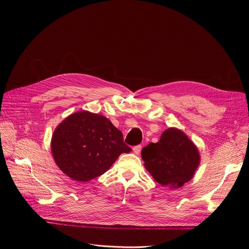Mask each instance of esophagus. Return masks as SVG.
Segmentation results:
<instances>
[{
  "label": "esophagus",
  "instance_id": "obj_1",
  "mask_svg": "<svg viewBox=\"0 0 249 249\" xmlns=\"http://www.w3.org/2000/svg\"><path fill=\"white\" fill-rule=\"evenodd\" d=\"M133 151L135 154H139L141 151V145H136L133 147Z\"/></svg>",
  "mask_w": 249,
  "mask_h": 249
}]
</instances>
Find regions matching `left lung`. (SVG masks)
I'll list each match as a JSON object with an SVG mask.
<instances>
[{
  "instance_id": "1",
  "label": "left lung",
  "mask_w": 249,
  "mask_h": 249,
  "mask_svg": "<svg viewBox=\"0 0 249 249\" xmlns=\"http://www.w3.org/2000/svg\"><path fill=\"white\" fill-rule=\"evenodd\" d=\"M144 166L155 181L171 189L184 186L195 175L200 163L198 148L177 128H168L159 142L142 148Z\"/></svg>"
}]
</instances>
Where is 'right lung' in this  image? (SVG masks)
I'll list each match as a JSON object with an SVG mask.
<instances>
[{
	"instance_id": "right-lung-1",
	"label": "right lung",
	"mask_w": 249,
	"mask_h": 249,
	"mask_svg": "<svg viewBox=\"0 0 249 249\" xmlns=\"http://www.w3.org/2000/svg\"><path fill=\"white\" fill-rule=\"evenodd\" d=\"M130 151L122 132L109 119L88 111L65 118L51 140V152L57 166L77 181L100 177L121 153Z\"/></svg>"
}]
</instances>
